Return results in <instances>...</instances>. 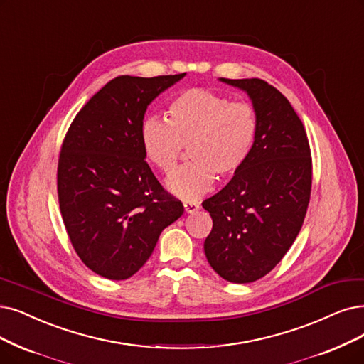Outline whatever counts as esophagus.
<instances>
[{"label":"esophagus","mask_w":364,"mask_h":364,"mask_svg":"<svg viewBox=\"0 0 364 364\" xmlns=\"http://www.w3.org/2000/svg\"><path fill=\"white\" fill-rule=\"evenodd\" d=\"M183 209H185V213H194L200 209V206L197 205L196 201H183Z\"/></svg>","instance_id":"obj_1"}]
</instances>
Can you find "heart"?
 Returning <instances> with one entry per match:
<instances>
[{"label": "heart", "mask_w": 364, "mask_h": 364, "mask_svg": "<svg viewBox=\"0 0 364 364\" xmlns=\"http://www.w3.org/2000/svg\"><path fill=\"white\" fill-rule=\"evenodd\" d=\"M258 119L245 101L209 90L178 94L168 106V121L148 118L141 125V146L149 161L164 174L176 168L188 146V163L167 179V190L182 198H198L210 190L215 174H236L254 149Z\"/></svg>", "instance_id": "1"}]
</instances>
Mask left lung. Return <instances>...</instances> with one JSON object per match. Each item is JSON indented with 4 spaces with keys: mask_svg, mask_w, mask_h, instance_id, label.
I'll return each mask as SVG.
<instances>
[{
    "mask_svg": "<svg viewBox=\"0 0 364 364\" xmlns=\"http://www.w3.org/2000/svg\"><path fill=\"white\" fill-rule=\"evenodd\" d=\"M246 92L258 119L254 149L223 190L203 201L213 221L205 240L212 269L228 282L263 278L291 248L312 185L304 127L289 101L261 79H220Z\"/></svg>",
    "mask_w": 364,
    "mask_h": 364,
    "instance_id": "8db88e82",
    "label": "left lung"
}]
</instances>
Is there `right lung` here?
<instances>
[{"mask_svg": "<svg viewBox=\"0 0 364 364\" xmlns=\"http://www.w3.org/2000/svg\"><path fill=\"white\" fill-rule=\"evenodd\" d=\"M185 75L114 77L68 128L58 161L60 209L73 248L103 278L139 272L183 213L144 161L140 133L148 106Z\"/></svg>", "mask_w": 364, "mask_h": 364, "instance_id": "1", "label": "right lung"}]
</instances>
